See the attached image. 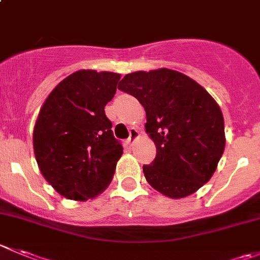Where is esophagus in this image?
I'll list each match as a JSON object with an SVG mask.
<instances>
[{
    "mask_svg": "<svg viewBox=\"0 0 260 260\" xmlns=\"http://www.w3.org/2000/svg\"><path fill=\"white\" fill-rule=\"evenodd\" d=\"M138 131L136 129V128H131L129 129V137H128V140L125 141V143H127L128 146H132L133 142H135L136 140L138 138Z\"/></svg>",
    "mask_w": 260,
    "mask_h": 260,
    "instance_id": "esophagus-1",
    "label": "esophagus"
}]
</instances>
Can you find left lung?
I'll return each instance as SVG.
<instances>
[{
	"label": "left lung",
	"mask_w": 260,
	"mask_h": 260,
	"mask_svg": "<svg viewBox=\"0 0 260 260\" xmlns=\"http://www.w3.org/2000/svg\"><path fill=\"white\" fill-rule=\"evenodd\" d=\"M118 89L146 112V132L156 157L143 165L153 189L179 200L205 185L225 150V123L216 100L198 82L169 69L125 75Z\"/></svg>",
	"instance_id": "left-lung-1"
}]
</instances>
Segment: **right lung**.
<instances>
[{
    "label": "right lung",
    "instance_id": "right-lung-1",
    "mask_svg": "<svg viewBox=\"0 0 260 260\" xmlns=\"http://www.w3.org/2000/svg\"><path fill=\"white\" fill-rule=\"evenodd\" d=\"M119 74L80 70L62 80L40 108L32 146L40 173L67 200H92L107 189L123 147L104 108Z\"/></svg>",
    "mask_w": 260,
    "mask_h": 260
}]
</instances>
